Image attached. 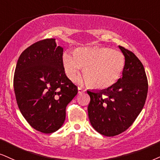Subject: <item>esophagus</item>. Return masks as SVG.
<instances>
[{"instance_id":"esophagus-1","label":"esophagus","mask_w":160,"mask_h":160,"mask_svg":"<svg viewBox=\"0 0 160 160\" xmlns=\"http://www.w3.org/2000/svg\"><path fill=\"white\" fill-rule=\"evenodd\" d=\"M85 92V90L83 89L82 88H79V87H78V93H83V92Z\"/></svg>"}]
</instances>
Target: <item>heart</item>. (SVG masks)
I'll return each instance as SVG.
<instances>
[{"instance_id":"obj_1","label":"heart","mask_w":160,"mask_h":160,"mask_svg":"<svg viewBox=\"0 0 160 160\" xmlns=\"http://www.w3.org/2000/svg\"><path fill=\"white\" fill-rule=\"evenodd\" d=\"M72 53L64 52L62 60L65 74L76 81L84 68V76L90 86L98 89L110 88L119 79L125 65L124 55L108 47H78Z\"/></svg>"}]
</instances>
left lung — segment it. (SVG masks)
I'll use <instances>...</instances> for the list:
<instances>
[{"mask_svg":"<svg viewBox=\"0 0 160 160\" xmlns=\"http://www.w3.org/2000/svg\"><path fill=\"white\" fill-rule=\"evenodd\" d=\"M119 48L125 58L122 78L107 89L88 90L90 122L106 137L119 134L133 124L145 105L148 89L142 62L131 51Z\"/></svg>","mask_w":160,"mask_h":160,"instance_id":"8db88e82","label":"left lung"}]
</instances>
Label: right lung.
I'll use <instances>...</instances> for the list:
<instances>
[{
	"label": "right lung",
	"instance_id": "right-lung-1",
	"mask_svg": "<svg viewBox=\"0 0 160 160\" xmlns=\"http://www.w3.org/2000/svg\"><path fill=\"white\" fill-rule=\"evenodd\" d=\"M63 48L45 39L27 48L18 60L14 90L20 111L34 129L44 133L64 124L66 107L78 88L65 74Z\"/></svg>",
	"mask_w": 160,
	"mask_h": 160
}]
</instances>
